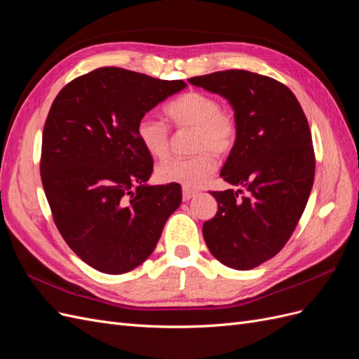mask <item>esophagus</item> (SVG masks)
<instances>
[{"label": "esophagus", "mask_w": 359, "mask_h": 359, "mask_svg": "<svg viewBox=\"0 0 359 359\" xmlns=\"http://www.w3.org/2000/svg\"><path fill=\"white\" fill-rule=\"evenodd\" d=\"M198 191L196 190H193V189H187V187H184L182 189V201H190L194 194H196Z\"/></svg>", "instance_id": "obj_1"}]
</instances>
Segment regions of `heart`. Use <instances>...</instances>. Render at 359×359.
<instances>
[{
  "label": "heart",
  "mask_w": 359,
  "mask_h": 359,
  "mask_svg": "<svg viewBox=\"0 0 359 359\" xmlns=\"http://www.w3.org/2000/svg\"><path fill=\"white\" fill-rule=\"evenodd\" d=\"M169 121L178 127H191L193 149L190 157H177L157 166V180L180 184L187 189L203 186L217 169V154H226L233 148L238 126L232 114L222 111L212 95L202 91H187L165 106ZM139 144L149 156L165 158L169 154V128L151 116H142L136 124Z\"/></svg>",
  "instance_id": "heart-1"
}]
</instances>
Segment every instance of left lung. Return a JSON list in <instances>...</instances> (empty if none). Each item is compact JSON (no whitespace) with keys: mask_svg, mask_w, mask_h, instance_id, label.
I'll return each instance as SVG.
<instances>
[{"mask_svg":"<svg viewBox=\"0 0 359 359\" xmlns=\"http://www.w3.org/2000/svg\"><path fill=\"white\" fill-rule=\"evenodd\" d=\"M220 94L235 112L238 136L220 177L243 190L211 191L219 202L203 223L212 256L233 269H252L285 247L306 210L314 181L311 133L286 85L247 70L189 79Z\"/></svg>","mask_w":359,"mask_h":359,"instance_id":"left-lung-1","label":"left lung"}]
</instances>
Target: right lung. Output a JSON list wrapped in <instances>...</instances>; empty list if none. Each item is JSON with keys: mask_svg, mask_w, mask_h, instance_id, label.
Wrapping results in <instances>:
<instances>
[{"mask_svg": "<svg viewBox=\"0 0 359 359\" xmlns=\"http://www.w3.org/2000/svg\"><path fill=\"white\" fill-rule=\"evenodd\" d=\"M184 81L100 67L58 93L41 139L40 175L60 233L85 264L124 274L154 252L182 199L180 184L148 186L153 157L136 124Z\"/></svg>", "mask_w": 359, "mask_h": 359, "instance_id": "add662e5", "label": "right lung"}]
</instances>
